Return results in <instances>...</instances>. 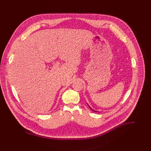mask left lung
Returning a JSON list of instances; mask_svg holds the SVG:
<instances>
[{
	"mask_svg": "<svg viewBox=\"0 0 151 151\" xmlns=\"http://www.w3.org/2000/svg\"><path fill=\"white\" fill-rule=\"evenodd\" d=\"M89 107H90V109H91V107H90V106H89ZM92 110H93V111H94V112H97V111H94V110H93V109H92Z\"/></svg>",
	"mask_w": 151,
	"mask_h": 151,
	"instance_id": "8db88e82",
	"label": "left lung"
}]
</instances>
